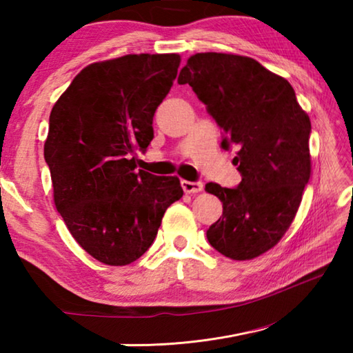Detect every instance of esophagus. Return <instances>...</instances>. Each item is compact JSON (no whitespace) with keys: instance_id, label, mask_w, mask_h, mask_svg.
<instances>
[{"instance_id":"34e87169","label":"esophagus","mask_w":353,"mask_h":353,"mask_svg":"<svg viewBox=\"0 0 353 353\" xmlns=\"http://www.w3.org/2000/svg\"><path fill=\"white\" fill-rule=\"evenodd\" d=\"M181 185H182V188H183V191L185 193H199V191H202L204 190V183L202 182H190V181H182L181 182Z\"/></svg>"}]
</instances>
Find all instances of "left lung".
Returning a JSON list of instances; mask_svg holds the SVG:
<instances>
[{"label":"left lung","mask_w":353,"mask_h":353,"mask_svg":"<svg viewBox=\"0 0 353 353\" xmlns=\"http://www.w3.org/2000/svg\"><path fill=\"white\" fill-rule=\"evenodd\" d=\"M177 82L188 83L207 105L224 132L221 146L238 149L240 185H205L223 202L207 240L232 260H252L276 246L301 205L312 172V123L291 83L255 59L198 52Z\"/></svg>","instance_id":"8db88e82"}]
</instances>
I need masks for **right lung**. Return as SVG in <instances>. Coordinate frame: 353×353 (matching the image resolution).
Segmentation results:
<instances>
[{"instance_id": "add662e5", "label": "right lung", "mask_w": 353, "mask_h": 353, "mask_svg": "<svg viewBox=\"0 0 353 353\" xmlns=\"http://www.w3.org/2000/svg\"><path fill=\"white\" fill-rule=\"evenodd\" d=\"M179 63V54L92 63L51 110L45 160L56 208L79 246L104 265L140 259L183 194L177 177L137 170L135 157L154 139V113Z\"/></svg>"}]
</instances>
